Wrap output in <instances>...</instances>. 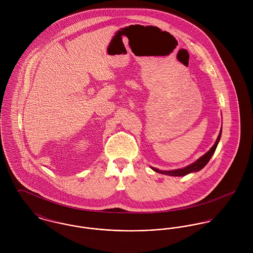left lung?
<instances>
[{"mask_svg": "<svg viewBox=\"0 0 253 253\" xmlns=\"http://www.w3.org/2000/svg\"><path fill=\"white\" fill-rule=\"evenodd\" d=\"M221 130L219 132V135L217 137L216 141L214 145L211 148V150L209 152H207L203 157H201L199 160H197L195 163H193L192 165L184 168V169H175V170H159L157 169H154L152 168L156 172H159V173H162V174H166V175H171V176H184L188 173H191V172H195V171H199L201 170L203 168H205L207 166V164L210 162V160L211 159L212 155L214 154L215 150H216L217 144L220 140V137H221Z\"/></svg>", "mask_w": 253, "mask_h": 253, "instance_id": "8db88e82", "label": "left lung"}]
</instances>
